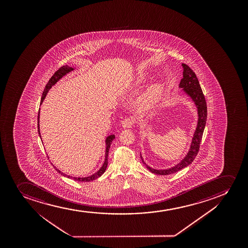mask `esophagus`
<instances>
[{
  "instance_id": "34e87169",
  "label": "esophagus",
  "mask_w": 248,
  "mask_h": 248,
  "mask_svg": "<svg viewBox=\"0 0 248 248\" xmlns=\"http://www.w3.org/2000/svg\"><path fill=\"white\" fill-rule=\"evenodd\" d=\"M135 119L132 117L125 118L123 121V126L124 128H130L132 125H134Z\"/></svg>"
}]
</instances>
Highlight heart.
Returning a JSON list of instances; mask_svg holds the SVG:
<instances>
[{"label":"heart","mask_w":248,"mask_h":248,"mask_svg":"<svg viewBox=\"0 0 248 248\" xmlns=\"http://www.w3.org/2000/svg\"><path fill=\"white\" fill-rule=\"evenodd\" d=\"M140 79H137L136 82H139ZM160 87L158 85H153L150 87L146 91L143 93L140 97V104L142 108H149L150 106L154 103L155 101L159 97L160 93Z\"/></svg>","instance_id":"obj_1"}]
</instances>
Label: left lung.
<instances>
[{"instance_id": "left-lung-1", "label": "left lung", "mask_w": 248, "mask_h": 248, "mask_svg": "<svg viewBox=\"0 0 248 248\" xmlns=\"http://www.w3.org/2000/svg\"><path fill=\"white\" fill-rule=\"evenodd\" d=\"M184 72H183V78L180 81V88H183V90L188 94V96L194 101L199 114V120L197 125L196 131L194 132V137L192 139L190 149L188 151L187 155L181 160V162L175 165L172 168L168 170H155L146 165L144 161L143 163L146 165L149 170L155 174L160 175H167V174H174L180 170L187 167L194 161L195 157L200 151V142L202 140V133L204 131L206 121H207V103L205 100L204 95L202 93V89L200 87V82L198 80L196 74L188 65L185 63H182Z\"/></svg>"}]
</instances>
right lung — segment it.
<instances>
[{
  "label": "right lung",
  "mask_w": 248,
  "mask_h": 248,
  "mask_svg": "<svg viewBox=\"0 0 248 248\" xmlns=\"http://www.w3.org/2000/svg\"><path fill=\"white\" fill-rule=\"evenodd\" d=\"M73 70H74V68H72V67L64 65L59 68L57 71L54 73V75L50 78V79L48 80V83L46 84V88H45V90H44L43 92V94H42L40 104H42V103H43L44 99H45V97H46V94L48 93V92L49 91V89H51L52 86L54 85L55 83H57L58 81H59L61 78L63 77V76H64L65 74H68L69 72L73 71ZM39 120H40V111H39V113H38V131H39L40 137H41V136H40V123H39L40 122H39ZM114 139H115V136H114V135H111V136L107 137V139H106V145H107V147H106L105 160H104L103 166L100 168L99 170H97L95 174H92L91 176L83 177V178H80V177H78V178H77V177H72L70 176V175H67V174H63V172H61L60 170H58L54 165H53V166H54V169L57 170V172L62 174L63 176L67 177V178H69V179H74V180H76V181H79V182H89V181H93V180H96V179L101 176V175L105 172L106 169L108 167V157L109 149H110L111 142H112V140H113ZM52 165H53V164H52Z\"/></svg>",
  "instance_id": "right-lung-1"
}]
</instances>
